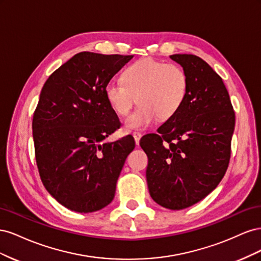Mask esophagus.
<instances>
[{"instance_id": "34e87169", "label": "esophagus", "mask_w": 261, "mask_h": 261, "mask_svg": "<svg viewBox=\"0 0 261 261\" xmlns=\"http://www.w3.org/2000/svg\"><path fill=\"white\" fill-rule=\"evenodd\" d=\"M133 136H134V139H135L136 145H139V140L141 138V134L138 133V132H135V133H133Z\"/></svg>"}]
</instances>
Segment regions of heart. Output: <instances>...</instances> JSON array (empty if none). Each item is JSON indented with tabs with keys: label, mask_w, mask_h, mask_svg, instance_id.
Listing matches in <instances>:
<instances>
[{
	"label": "heart",
	"mask_w": 261,
	"mask_h": 261,
	"mask_svg": "<svg viewBox=\"0 0 261 261\" xmlns=\"http://www.w3.org/2000/svg\"><path fill=\"white\" fill-rule=\"evenodd\" d=\"M122 80L110 82L105 93L120 116H126L136 102L139 103L125 122L127 129H146L158 117L169 120L186 100L188 77L183 68L172 63L140 59L125 69Z\"/></svg>",
	"instance_id": "heart-1"
}]
</instances>
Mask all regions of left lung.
<instances>
[{"instance_id": "obj_1", "label": "left lung", "mask_w": 261, "mask_h": 261, "mask_svg": "<svg viewBox=\"0 0 261 261\" xmlns=\"http://www.w3.org/2000/svg\"><path fill=\"white\" fill-rule=\"evenodd\" d=\"M188 77L179 111L140 139L148 155L147 184L160 206L181 210L202 200L223 178L231 155L235 113L221 78L193 54H173Z\"/></svg>"}]
</instances>
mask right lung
I'll return each mask as SVG.
<instances>
[{
  "label": "right lung",
  "mask_w": 261,
  "mask_h": 261,
  "mask_svg": "<svg viewBox=\"0 0 261 261\" xmlns=\"http://www.w3.org/2000/svg\"><path fill=\"white\" fill-rule=\"evenodd\" d=\"M133 55L75 54L48 78L33 120L41 180L62 206L81 213L111 202L132 136L103 141L120 126L106 87Z\"/></svg>",
  "instance_id": "obj_1"
}]
</instances>
